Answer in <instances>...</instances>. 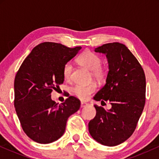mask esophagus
<instances>
[{"label": "esophagus", "mask_w": 159, "mask_h": 159, "mask_svg": "<svg viewBox=\"0 0 159 159\" xmlns=\"http://www.w3.org/2000/svg\"><path fill=\"white\" fill-rule=\"evenodd\" d=\"M87 105V103L84 102H81V107H84Z\"/></svg>", "instance_id": "34e87169"}]
</instances>
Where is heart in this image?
<instances>
[{
	"instance_id": "1",
	"label": "heart",
	"mask_w": 159,
	"mask_h": 159,
	"mask_svg": "<svg viewBox=\"0 0 159 159\" xmlns=\"http://www.w3.org/2000/svg\"><path fill=\"white\" fill-rule=\"evenodd\" d=\"M78 63L92 72L93 77L97 80H102L105 77V70L101 66L102 61L98 55L90 51L84 52L78 58ZM72 65L67 63L63 69V75L65 80L69 81L72 77ZM96 86L94 84L88 85L76 84L72 88V93L82 100L87 99L89 96L96 91Z\"/></svg>"
}]
</instances>
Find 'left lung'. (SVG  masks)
I'll use <instances>...</instances> for the list:
<instances>
[{
    "label": "left lung",
    "instance_id": "left-lung-1",
    "mask_svg": "<svg viewBox=\"0 0 159 159\" xmlns=\"http://www.w3.org/2000/svg\"><path fill=\"white\" fill-rule=\"evenodd\" d=\"M95 52L106 55V84L95 95L96 101H109L110 110L94 105L96 115L88 124L89 132L102 145L123 143L134 132L145 105L146 78L136 57L125 45L104 44Z\"/></svg>",
    "mask_w": 159,
    "mask_h": 159
}]
</instances>
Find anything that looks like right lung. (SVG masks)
Returning <instances> with one entry per match:
<instances>
[{
    "label": "right lung",
    "mask_w": 159,
    "mask_h": 159,
    "mask_svg": "<svg viewBox=\"0 0 159 159\" xmlns=\"http://www.w3.org/2000/svg\"><path fill=\"white\" fill-rule=\"evenodd\" d=\"M81 48L41 43L33 49L17 72L14 106L24 132L35 142L50 143L59 139L64 134L69 116L80 108L77 98L69 96L58 105L52 99L51 93L63 83V67Z\"/></svg>",
    "instance_id": "obj_1"
}]
</instances>
